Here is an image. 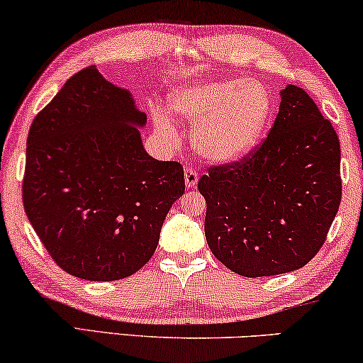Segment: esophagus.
Instances as JSON below:
<instances>
[{"label":"esophagus","instance_id":"1","mask_svg":"<svg viewBox=\"0 0 363 363\" xmlns=\"http://www.w3.org/2000/svg\"><path fill=\"white\" fill-rule=\"evenodd\" d=\"M198 183V173L193 168H185V185L186 188H195Z\"/></svg>","mask_w":363,"mask_h":363}]
</instances>
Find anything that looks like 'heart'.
Here are the masks:
<instances>
[{"label":"heart","mask_w":363,"mask_h":363,"mask_svg":"<svg viewBox=\"0 0 363 363\" xmlns=\"http://www.w3.org/2000/svg\"><path fill=\"white\" fill-rule=\"evenodd\" d=\"M168 111L195 128L198 155L208 162L230 163L259 143L272 101L262 84L235 77L178 86L168 97ZM153 122L163 132L173 130L163 111L153 112Z\"/></svg>","instance_id":"heart-1"}]
</instances>
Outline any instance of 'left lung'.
<instances>
[{"mask_svg":"<svg viewBox=\"0 0 363 363\" xmlns=\"http://www.w3.org/2000/svg\"><path fill=\"white\" fill-rule=\"evenodd\" d=\"M208 246L245 277L306 266L324 245L342 198L339 137L309 94L289 84L269 135L250 155L210 167Z\"/></svg>","mask_w":363,"mask_h":363,"instance_id":"left-lung-1","label":"left lung"}]
</instances>
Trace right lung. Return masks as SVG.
<instances>
[{
	"instance_id": "1",
	"label": "right lung",
	"mask_w": 363,
	"mask_h": 363,
	"mask_svg": "<svg viewBox=\"0 0 363 363\" xmlns=\"http://www.w3.org/2000/svg\"><path fill=\"white\" fill-rule=\"evenodd\" d=\"M145 123L130 91L89 66L29 128L24 210L57 266L79 279L118 281L145 266L185 193L180 163L143 148Z\"/></svg>"
}]
</instances>
